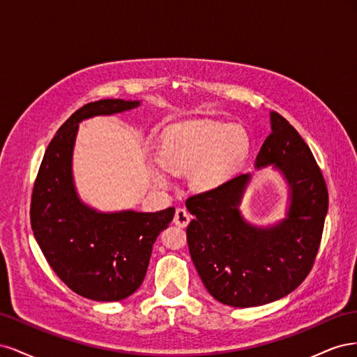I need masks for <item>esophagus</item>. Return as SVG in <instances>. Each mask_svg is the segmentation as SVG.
<instances>
[{
	"label": "esophagus",
	"instance_id": "34e87169",
	"mask_svg": "<svg viewBox=\"0 0 357 357\" xmlns=\"http://www.w3.org/2000/svg\"><path fill=\"white\" fill-rule=\"evenodd\" d=\"M172 222H174L177 226H180V228H186L190 222V214L185 208H177L174 214V220Z\"/></svg>",
	"mask_w": 357,
	"mask_h": 357
}]
</instances>
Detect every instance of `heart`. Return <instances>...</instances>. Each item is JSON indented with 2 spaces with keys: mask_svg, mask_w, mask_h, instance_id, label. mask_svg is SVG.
I'll return each mask as SVG.
<instances>
[{
  "mask_svg": "<svg viewBox=\"0 0 357 357\" xmlns=\"http://www.w3.org/2000/svg\"><path fill=\"white\" fill-rule=\"evenodd\" d=\"M250 142L241 128L199 121L178 126L162 138L158 160L150 162L158 186L168 185L167 169L190 171V186L211 190L220 186L245 158Z\"/></svg>",
  "mask_w": 357,
  "mask_h": 357,
  "instance_id": "b5f03b06",
  "label": "heart"
}]
</instances>
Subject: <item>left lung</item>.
Listing matches in <instances>:
<instances>
[{"label": "left lung", "instance_id": "8db88e82", "mask_svg": "<svg viewBox=\"0 0 357 357\" xmlns=\"http://www.w3.org/2000/svg\"><path fill=\"white\" fill-rule=\"evenodd\" d=\"M273 132L256 168L274 164L290 186L286 219L271 228L247 223L238 205L250 174L186 199L193 215L189 253L208 294L225 305L257 307L294 291L310 274L328 213V188L310 147L283 116L271 113Z\"/></svg>", "mask_w": 357, "mask_h": 357}]
</instances>
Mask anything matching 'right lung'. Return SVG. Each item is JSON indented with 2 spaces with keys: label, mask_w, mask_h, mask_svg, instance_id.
I'll return each instance as SVG.
<instances>
[{
  "label": "right lung",
  "mask_w": 357,
  "mask_h": 357,
  "mask_svg": "<svg viewBox=\"0 0 357 357\" xmlns=\"http://www.w3.org/2000/svg\"><path fill=\"white\" fill-rule=\"evenodd\" d=\"M138 105L100 100L73 113L49 143L32 189L31 226L43 255L63 283L92 301H121L142 286L153 243L176 213H96L75 193L71 156L79 123Z\"/></svg>",
  "instance_id": "add662e5"
}]
</instances>
